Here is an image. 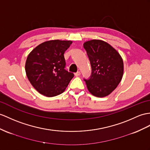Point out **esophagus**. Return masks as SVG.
<instances>
[{
    "mask_svg": "<svg viewBox=\"0 0 150 150\" xmlns=\"http://www.w3.org/2000/svg\"><path fill=\"white\" fill-rule=\"evenodd\" d=\"M80 74H81V73H80V72H79V71H78L77 72L74 73V75H75L76 76H79Z\"/></svg>",
    "mask_w": 150,
    "mask_h": 150,
    "instance_id": "obj_1",
    "label": "esophagus"
}]
</instances>
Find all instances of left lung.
<instances>
[{
	"label": "left lung",
	"mask_w": 150,
	"mask_h": 150,
	"mask_svg": "<svg viewBox=\"0 0 150 150\" xmlns=\"http://www.w3.org/2000/svg\"><path fill=\"white\" fill-rule=\"evenodd\" d=\"M92 67L89 79H84L93 96L104 97L110 94L121 81L123 74L122 58L106 42L93 39L83 44Z\"/></svg>",
	"instance_id": "8db88e82"
}]
</instances>
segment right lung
<instances>
[{"mask_svg":"<svg viewBox=\"0 0 150 150\" xmlns=\"http://www.w3.org/2000/svg\"><path fill=\"white\" fill-rule=\"evenodd\" d=\"M71 41L52 40L41 43L29 53L25 71L32 85L43 96L52 97L63 93L74 74L65 69L64 54Z\"/></svg>","mask_w":150,"mask_h":150,"instance_id":"obj_1","label":"right lung"}]
</instances>
